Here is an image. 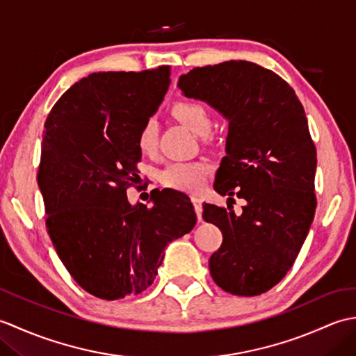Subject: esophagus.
<instances>
[{"label": "esophagus", "mask_w": 356, "mask_h": 356, "mask_svg": "<svg viewBox=\"0 0 356 356\" xmlns=\"http://www.w3.org/2000/svg\"><path fill=\"white\" fill-rule=\"evenodd\" d=\"M191 202H193V205H194L195 214H197V218H199V220H202V211H203V208H202V199L199 197V195H191Z\"/></svg>", "instance_id": "34e87169"}]
</instances>
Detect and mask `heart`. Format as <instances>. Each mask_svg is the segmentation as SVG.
I'll list each match as a JSON object with an SVG mask.
<instances>
[{
	"instance_id": "obj_1",
	"label": "heart",
	"mask_w": 356,
	"mask_h": 356,
	"mask_svg": "<svg viewBox=\"0 0 356 356\" xmlns=\"http://www.w3.org/2000/svg\"><path fill=\"white\" fill-rule=\"evenodd\" d=\"M172 115L180 124L195 134L205 136L211 130V111L203 102L199 101H179L172 105ZM157 143V122L148 119L142 125L138 145L143 153H151ZM209 165L207 162H172L161 171L163 185L180 191H197L203 185Z\"/></svg>"
}]
</instances>
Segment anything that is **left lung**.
Segmentation results:
<instances>
[{
    "instance_id": "left-lung-1",
    "label": "left lung",
    "mask_w": 356,
    "mask_h": 356,
    "mask_svg": "<svg viewBox=\"0 0 356 356\" xmlns=\"http://www.w3.org/2000/svg\"><path fill=\"white\" fill-rule=\"evenodd\" d=\"M177 87L228 120L214 190L246 200L240 216L232 205H203L223 236L211 277L229 293L260 295L292 268L315 216L316 151L305 108L286 81L248 61L197 67Z\"/></svg>"
}]
</instances>
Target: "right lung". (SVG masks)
<instances>
[{"instance_id": "obj_1", "label": "right lung", "mask_w": 356, "mask_h": 356, "mask_svg": "<svg viewBox=\"0 0 356 356\" xmlns=\"http://www.w3.org/2000/svg\"><path fill=\"white\" fill-rule=\"evenodd\" d=\"M171 84L170 67L92 73L59 97L45 120L38 185L47 229L74 282L102 300L154 282L170 241L197 217L188 195L163 190L131 205L138 136Z\"/></svg>"}]
</instances>
